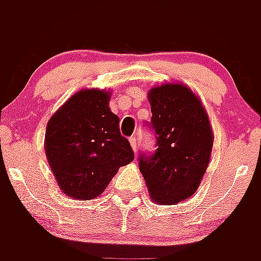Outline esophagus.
<instances>
[{
  "mask_svg": "<svg viewBox=\"0 0 261 261\" xmlns=\"http://www.w3.org/2000/svg\"><path fill=\"white\" fill-rule=\"evenodd\" d=\"M129 142H130V146H132V149L135 150V153H136V150H137V147H138L137 137H136V136H132V137L129 138Z\"/></svg>",
  "mask_w": 261,
  "mask_h": 261,
  "instance_id": "obj_1",
  "label": "esophagus"
}]
</instances>
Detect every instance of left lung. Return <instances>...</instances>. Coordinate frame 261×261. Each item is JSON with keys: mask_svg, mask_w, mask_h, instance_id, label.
<instances>
[{"mask_svg": "<svg viewBox=\"0 0 261 261\" xmlns=\"http://www.w3.org/2000/svg\"><path fill=\"white\" fill-rule=\"evenodd\" d=\"M155 151L138 156L151 199L177 204L197 191L211 159L213 133L206 111L190 87L166 84L149 91Z\"/></svg>", "mask_w": 261, "mask_h": 261, "instance_id": "1", "label": "left lung"}]
</instances>
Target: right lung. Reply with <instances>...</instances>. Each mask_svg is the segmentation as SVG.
<instances>
[{"mask_svg": "<svg viewBox=\"0 0 261 261\" xmlns=\"http://www.w3.org/2000/svg\"><path fill=\"white\" fill-rule=\"evenodd\" d=\"M108 103V91L81 90L48 121L45 155L60 190L69 197L95 199L117 170L135 159Z\"/></svg>", "mask_w": 261, "mask_h": 261, "instance_id": "right-lung-1", "label": "right lung"}]
</instances>
